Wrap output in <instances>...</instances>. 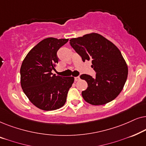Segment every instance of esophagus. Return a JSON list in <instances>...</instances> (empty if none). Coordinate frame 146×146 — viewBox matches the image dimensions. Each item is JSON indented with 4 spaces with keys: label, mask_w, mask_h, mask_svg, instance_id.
Instances as JSON below:
<instances>
[{
    "label": "esophagus",
    "mask_w": 146,
    "mask_h": 146,
    "mask_svg": "<svg viewBox=\"0 0 146 146\" xmlns=\"http://www.w3.org/2000/svg\"><path fill=\"white\" fill-rule=\"evenodd\" d=\"M74 80H75V81H78L79 80H80V77H79V76L75 77V78H74Z\"/></svg>",
    "instance_id": "obj_1"
}]
</instances>
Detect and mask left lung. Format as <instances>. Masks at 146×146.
Here are the masks:
<instances>
[{
  "mask_svg": "<svg viewBox=\"0 0 146 146\" xmlns=\"http://www.w3.org/2000/svg\"><path fill=\"white\" fill-rule=\"evenodd\" d=\"M70 46L83 62L92 61L96 77L80 75L88 83L82 95L92 105H104L114 100L122 90L128 70L119 50L108 40L96 33L70 40Z\"/></svg>",
  "mask_w": 146,
  "mask_h": 146,
  "instance_id": "1",
  "label": "left lung"
}]
</instances>
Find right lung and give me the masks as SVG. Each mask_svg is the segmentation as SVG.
<instances>
[{"label": "right lung", "instance_id": "obj_1", "mask_svg": "<svg viewBox=\"0 0 146 146\" xmlns=\"http://www.w3.org/2000/svg\"><path fill=\"white\" fill-rule=\"evenodd\" d=\"M68 39L48 38L28 53L21 68V84L24 93L35 106L46 111L62 107L66 101L74 77L52 73L58 62L57 52Z\"/></svg>", "mask_w": 146, "mask_h": 146}]
</instances>
